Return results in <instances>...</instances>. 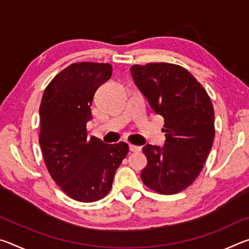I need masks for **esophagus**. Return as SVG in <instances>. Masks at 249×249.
I'll use <instances>...</instances> for the list:
<instances>
[{
    "mask_svg": "<svg viewBox=\"0 0 249 249\" xmlns=\"http://www.w3.org/2000/svg\"><path fill=\"white\" fill-rule=\"evenodd\" d=\"M129 150L132 151V153H138V151L142 150V147L141 146H135V145H129Z\"/></svg>",
    "mask_w": 249,
    "mask_h": 249,
    "instance_id": "obj_1",
    "label": "esophagus"
}]
</instances>
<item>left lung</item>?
<instances>
[{
	"label": "left lung",
	"instance_id": "1",
	"mask_svg": "<svg viewBox=\"0 0 249 249\" xmlns=\"http://www.w3.org/2000/svg\"><path fill=\"white\" fill-rule=\"evenodd\" d=\"M130 73L151 109L165 120L163 147L147 144L142 180L161 195H175L193 183L214 141V108L200 82L181 66L134 65Z\"/></svg>",
	"mask_w": 249,
	"mask_h": 249
}]
</instances>
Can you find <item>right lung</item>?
<instances>
[{"mask_svg":"<svg viewBox=\"0 0 249 249\" xmlns=\"http://www.w3.org/2000/svg\"><path fill=\"white\" fill-rule=\"evenodd\" d=\"M112 75V66L75 62L54 77L39 107V145L50 176L62 191L79 202H94L111 190L128 146L105 144L88 136L95 91Z\"/></svg>","mask_w":249,"mask_h":249,"instance_id":"obj_1","label":"right lung"}]
</instances>
